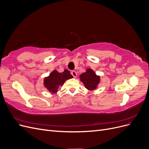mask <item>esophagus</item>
I'll list each match as a JSON object with an SVG mask.
<instances>
[{"label": "esophagus", "instance_id": "34e87169", "mask_svg": "<svg viewBox=\"0 0 149 149\" xmlns=\"http://www.w3.org/2000/svg\"><path fill=\"white\" fill-rule=\"evenodd\" d=\"M71 74L73 75L74 78H76V76H77V73H76V72L75 71H71Z\"/></svg>", "mask_w": 149, "mask_h": 149}]
</instances>
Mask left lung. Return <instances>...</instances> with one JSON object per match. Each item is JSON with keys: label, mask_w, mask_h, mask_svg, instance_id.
Listing matches in <instances>:
<instances>
[{"label": "left lung", "mask_w": 149, "mask_h": 149, "mask_svg": "<svg viewBox=\"0 0 149 149\" xmlns=\"http://www.w3.org/2000/svg\"><path fill=\"white\" fill-rule=\"evenodd\" d=\"M79 78L85 88L90 91L95 89L100 83V76L96 75L95 72L90 68H88L85 73L81 74Z\"/></svg>", "instance_id": "8db88e82"}]
</instances>
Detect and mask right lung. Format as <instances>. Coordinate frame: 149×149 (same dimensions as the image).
Listing matches in <instances>:
<instances>
[{"label":"right lung","instance_id":"obj_1","mask_svg":"<svg viewBox=\"0 0 149 149\" xmlns=\"http://www.w3.org/2000/svg\"><path fill=\"white\" fill-rule=\"evenodd\" d=\"M73 78L70 71L65 70L63 73H59L56 70H53L48 77L44 79V86L49 92L55 93L60 86L63 85L67 79Z\"/></svg>","mask_w":149,"mask_h":149}]
</instances>
